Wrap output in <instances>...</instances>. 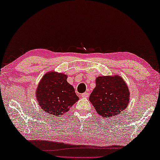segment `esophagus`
Instances as JSON below:
<instances>
[{"label":"esophagus","instance_id":"1","mask_svg":"<svg viewBox=\"0 0 160 160\" xmlns=\"http://www.w3.org/2000/svg\"><path fill=\"white\" fill-rule=\"evenodd\" d=\"M81 96H82V97H83V98H87V97H88V96H89V94H88V93H87V92H85L82 94H81Z\"/></svg>","mask_w":160,"mask_h":160}]
</instances>
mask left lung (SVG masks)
<instances>
[{
    "label": "left lung",
    "instance_id": "1",
    "mask_svg": "<svg viewBox=\"0 0 160 160\" xmlns=\"http://www.w3.org/2000/svg\"><path fill=\"white\" fill-rule=\"evenodd\" d=\"M130 96L128 86L120 76H102L96 78V87L89 101L98 115L108 118L127 108Z\"/></svg>",
    "mask_w": 160,
    "mask_h": 160
}]
</instances>
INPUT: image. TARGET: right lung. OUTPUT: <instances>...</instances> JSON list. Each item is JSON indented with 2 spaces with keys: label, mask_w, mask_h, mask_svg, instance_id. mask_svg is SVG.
Returning <instances> with one entry per match:
<instances>
[{
  "label": "right lung",
  "mask_w": 160,
  "mask_h": 160,
  "mask_svg": "<svg viewBox=\"0 0 160 160\" xmlns=\"http://www.w3.org/2000/svg\"><path fill=\"white\" fill-rule=\"evenodd\" d=\"M67 75L55 71L47 72L36 89V98L41 108L50 116L65 114L78 97L73 86L67 82Z\"/></svg>",
  "instance_id": "right-lung-1"
}]
</instances>
